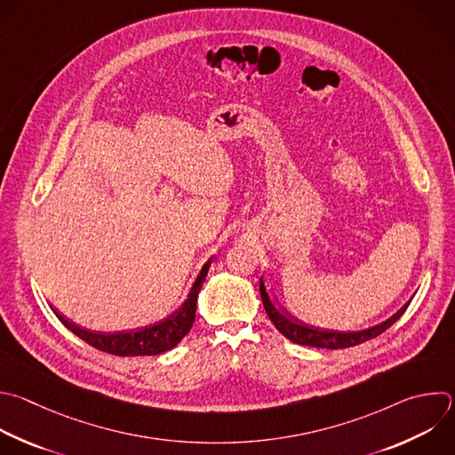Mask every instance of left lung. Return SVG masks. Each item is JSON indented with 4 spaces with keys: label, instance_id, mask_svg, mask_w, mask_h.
Instances as JSON below:
<instances>
[{
    "label": "left lung",
    "instance_id": "1",
    "mask_svg": "<svg viewBox=\"0 0 455 455\" xmlns=\"http://www.w3.org/2000/svg\"><path fill=\"white\" fill-rule=\"evenodd\" d=\"M260 298H262V306L266 309V315L269 316L271 323L278 329V332L282 336H285L289 341L296 343V345H304V347H315V348H329V350H338V348H348V347H355L361 345L364 341H370L373 338H377L379 334H382L386 329H389L409 307L411 299L405 301V304L393 315L389 316L386 322L363 329V331H352V332H341V331H320V329H313V327H306L301 323H296L294 320H291L285 313H282L275 304L273 299L267 294L266 289V282L260 276Z\"/></svg>",
    "mask_w": 455,
    "mask_h": 455
}]
</instances>
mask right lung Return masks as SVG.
Instances as JSON below:
<instances>
[{
    "label": "right lung",
    "mask_w": 455,
    "mask_h": 455,
    "mask_svg": "<svg viewBox=\"0 0 455 455\" xmlns=\"http://www.w3.org/2000/svg\"><path fill=\"white\" fill-rule=\"evenodd\" d=\"M211 264H212V259H209L204 264L188 298L184 299V304L177 311H173L166 318H163L156 323H149L146 327L121 331V332H91V331H84V329L73 325L64 316H60L57 311H53V313L75 336H78L87 345H91L101 352L119 355V357L157 355V354L175 348L184 339V336L191 331L195 318H196L198 292L205 282Z\"/></svg>",
    "instance_id": "obj_1"
}]
</instances>
